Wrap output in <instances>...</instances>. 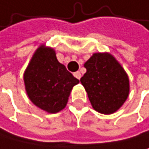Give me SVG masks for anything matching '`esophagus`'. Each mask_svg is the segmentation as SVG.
Here are the masks:
<instances>
[{
	"label": "esophagus",
	"instance_id": "esophagus-1",
	"mask_svg": "<svg viewBox=\"0 0 149 149\" xmlns=\"http://www.w3.org/2000/svg\"><path fill=\"white\" fill-rule=\"evenodd\" d=\"M73 75L75 76V78H77L78 80H80V79H81V72H79V71H76V72H74V73H73Z\"/></svg>",
	"mask_w": 149,
	"mask_h": 149
}]
</instances>
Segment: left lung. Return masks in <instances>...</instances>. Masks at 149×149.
I'll use <instances>...</instances> for the list:
<instances>
[{
	"label": "left lung",
	"instance_id": "obj_1",
	"mask_svg": "<svg viewBox=\"0 0 149 149\" xmlns=\"http://www.w3.org/2000/svg\"><path fill=\"white\" fill-rule=\"evenodd\" d=\"M86 73L81 82L93 109L112 114L123 105L129 95V78L113 56L95 53L84 64Z\"/></svg>",
	"mask_w": 149,
	"mask_h": 149
}]
</instances>
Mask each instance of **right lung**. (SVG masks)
<instances>
[{
  "label": "right lung",
  "mask_w": 149,
  "mask_h": 149,
  "mask_svg": "<svg viewBox=\"0 0 149 149\" xmlns=\"http://www.w3.org/2000/svg\"><path fill=\"white\" fill-rule=\"evenodd\" d=\"M24 82L35 106L48 113H57L65 109L79 80L58 62L54 49L40 45L25 70Z\"/></svg>",
  "instance_id": "add662e5"
}]
</instances>
